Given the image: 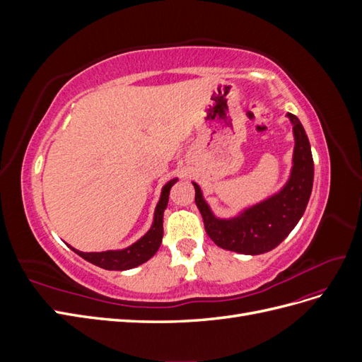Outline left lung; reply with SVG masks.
<instances>
[{
    "label": "left lung",
    "instance_id": "obj_1",
    "mask_svg": "<svg viewBox=\"0 0 362 362\" xmlns=\"http://www.w3.org/2000/svg\"><path fill=\"white\" fill-rule=\"evenodd\" d=\"M287 117L294 137L293 166L279 192L245 208L234 217L222 218L213 213L201 187L193 182L194 202L202 214L205 231L218 247L245 255L266 254L293 231L303 216L313 190L314 161L300 120L291 113H287Z\"/></svg>",
    "mask_w": 362,
    "mask_h": 362
}]
</instances>
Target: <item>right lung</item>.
<instances>
[{
  "mask_svg": "<svg viewBox=\"0 0 362 362\" xmlns=\"http://www.w3.org/2000/svg\"><path fill=\"white\" fill-rule=\"evenodd\" d=\"M177 181L178 178H173L163 185L160 201L154 211V222H152L149 231L144 237H140L136 243H133L125 249L104 250V252H81L72 246L69 247L86 261H89L92 264L105 270H128V269H134L140 264H144V262H146L149 258L156 255V252L161 245L163 214L169 202V193H170L172 185Z\"/></svg>",
  "mask_w": 362,
  "mask_h": 362,
  "instance_id": "right-lung-1",
  "label": "right lung"
}]
</instances>
